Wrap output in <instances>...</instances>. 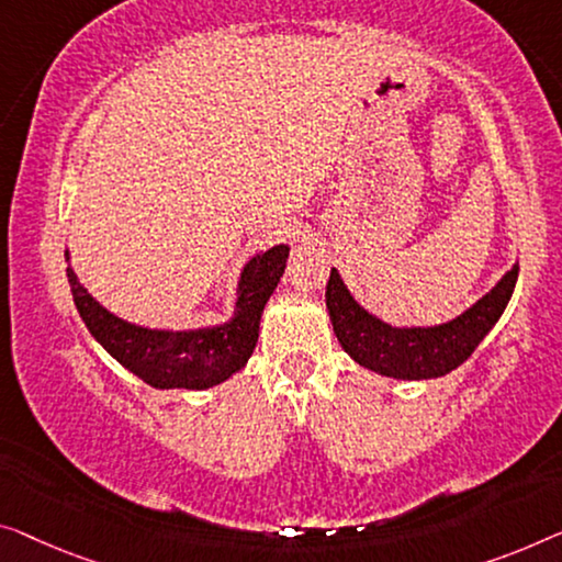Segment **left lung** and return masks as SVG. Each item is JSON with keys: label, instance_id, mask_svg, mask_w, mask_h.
<instances>
[{"label": "left lung", "instance_id": "1", "mask_svg": "<svg viewBox=\"0 0 562 562\" xmlns=\"http://www.w3.org/2000/svg\"><path fill=\"white\" fill-rule=\"evenodd\" d=\"M517 272L513 267L505 278L490 290L480 303H474L464 315L437 328H391L379 317L350 297L338 270H330L328 288H325V305H328L333 330L338 335L346 353L371 371L391 379H437L457 366H462L474 348L480 346L492 325L499 321L513 297Z\"/></svg>", "mask_w": 562, "mask_h": 562}]
</instances>
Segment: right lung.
<instances>
[{
    "label": "right lung",
    "mask_w": 562,
    "mask_h": 562,
    "mask_svg": "<svg viewBox=\"0 0 562 562\" xmlns=\"http://www.w3.org/2000/svg\"><path fill=\"white\" fill-rule=\"evenodd\" d=\"M290 247H272L245 267L239 280L237 313L229 323L206 330L169 333L131 325L100 307L67 267L75 307L93 338L115 361L154 389H209L227 381L252 356L259 317L278 288Z\"/></svg>",
    "instance_id": "1"
}]
</instances>
